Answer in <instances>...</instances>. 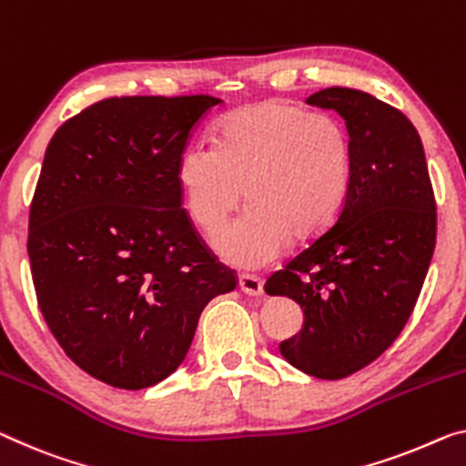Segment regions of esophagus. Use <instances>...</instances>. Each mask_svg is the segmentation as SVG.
Masks as SVG:
<instances>
[{
	"label": "esophagus",
	"mask_w": 466,
	"mask_h": 466,
	"mask_svg": "<svg viewBox=\"0 0 466 466\" xmlns=\"http://www.w3.org/2000/svg\"><path fill=\"white\" fill-rule=\"evenodd\" d=\"M239 289L248 296H260L264 291V281L256 275H239Z\"/></svg>",
	"instance_id": "1"
}]
</instances>
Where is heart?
<instances>
[{
  "label": "heart",
  "mask_w": 466,
  "mask_h": 466,
  "mask_svg": "<svg viewBox=\"0 0 466 466\" xmlns=\"http://www.w3.org/2000/svg\"><path fill=\"white\" fill-rule=\"evenodd\" d=\"M352 181V143L338 118L267 99L220 120L212 149L178 156L177 183L189 217L214 238L252 202L238 225L214 241L225 260L258 267L288 243L317 238L333 223Z\"/></svg>",
  "instance_id": "heart-1"
}]
</instances>
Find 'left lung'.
Here are the masks:
<instances>
[{
  "label": "left lung",
  "instance_id": "8db88e82",
  "mask_svg": "<svg viewBox=\"0 0 466 466\" xmlns=\"http://www.w3.org/2000/svg\"><path fill=\"white\" fill-rule=\"evenodd\" d=\"M346 120L352 181L338 218L264 285L302 306L281 341L291 367L343 379L381 356L417 304L435 248L425 149L402 112L369 93L329 87L306 99Z\"/></svg>",
  "mask_w": 466,
  "mask_h": 466
}]
</instances>
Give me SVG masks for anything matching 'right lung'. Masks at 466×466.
<instances>
[{
  "mask_svg": "<svg viewBox=\"0 0 466 466\" xmlns=\"http://www.w3.org/2000/svg\"><path fill=\"white\" fill-rule=\"evenodd\" d=\"M218 104L102 99L46 149L26 243L39 308L70 360L114 388L175 373L206 304L238 285L193 231L177 183L191 131Z\"/></svg>",
  "mask_w": 466,
  "mask_h": 466,
  "instance_id": "right-lung-1",
  "label": "right lung"
}]
</instances>
